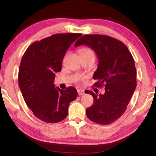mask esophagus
I'll list each match as a JSON object with an SVG mask.
<instances>
[{
	"label": "esophagus",
	"mask_w": 156,
	"mask_h": 156,
	"mask_svg": "<svg viewBox=\"0 0 156 156\" xmlns=\"http://www.w3.org/2000/svg\"><path fill=\"white\" fill-rule=\"evenodd\" d=\"M77 93H78V95L79 96L83 95L84 94V90H82V89H77Z\"/></svg>",
	"instance_id": "1"
}]
</instances>
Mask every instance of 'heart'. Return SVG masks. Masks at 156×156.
Segmentation results:
<instances>
[{"label":"heart","mask_w":156,"mask_h":156,"mask_svg":"<svg viewBox=\"0 0 156 156\" xmlns=\"http://www.w3.org/2000/svg\"><path fill=\"white\" fill-rule=\"evenodd\" d=\"M81 56H93L94 57V53L93 50L90 48H83L80 51Z\"/></svg>","instance_id":"1"}]
</instances>
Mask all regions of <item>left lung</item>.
<instances>
[{
  "instance_id": "left-lung-1",
  "label": "left lung",
  "mask_w": 156,
  "mask_h": 156,
  "mask_svg": "<svg viewBox=\"0 0 156 156\" xmlns=\"http://www.w3.org/2000/svg\"><path fill=\"white\" fill-rule=\"evenodd\" d=\"M92 49L97 54L99 65L94 74L98 82L94 86L104 84L105 93L97 95L88 91L94 98V104L86 114L93 122L110 124L123 114L136 87V69L129 49L122 42L104 35H85L76 42Z\"/></svg>"
}]
</instances>
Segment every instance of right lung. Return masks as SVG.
<instances>
[{
  "instance_id": "add662e5",
  "label": "right lung",
  "mask_w": 156,
  "mask_h": 156,
  "mask_svg": "<svg viewBox=\"0 0 156 156\" xmlns=\"http://www.w3.org/2000/svg\"><path fill=\"white\" fill-rule=\"evenodd\" d=\"M81 33H59L36 41L21 59L18 83L27 106L40 120L57 123L68 114L70 102L77 97L76 89L55 87V73L60 72L65 55Z\"/></svg>"
}]
</instances>
